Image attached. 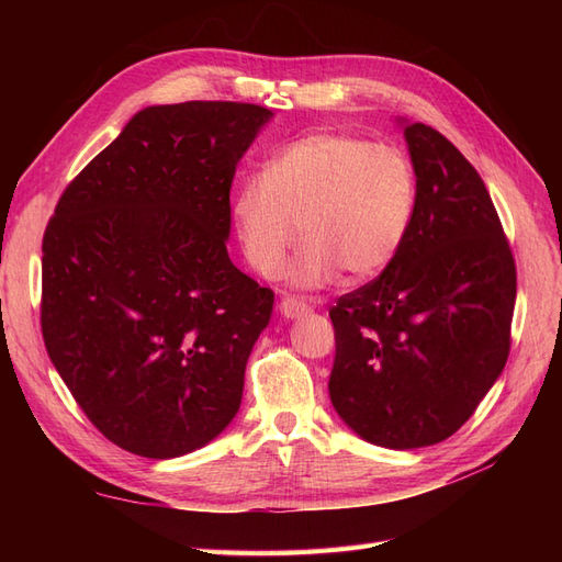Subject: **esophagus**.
<instances>
[{
    "label": "esophagus",
    "instance_id": "1",
    "mask_svg": "<svg viewBox=\"0 0 562 562\" xmlns=\"http://www.w3.org/2000/svg\"><path fill=\"white\" fill-rule=\"evenodd\" d=\"M279 310H281V314L285 318H300L302 314L312 312L310 304L304 302V300H300V297H283L281 304H279Z\"/></svg>",
    "mask_w": 562,
    "mask_h": 562
}]
</instances>
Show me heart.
I'll list each match as a JSON object with an SVG mask.
<instances>
[{"label": "heart", "mask_w": 562, "mask_h": 562, "mask_svg": "<svg viewBox=\"0 0 562 562\" xmlns=\"http://www.w3.org/2000/svg\"><path fill=\"white\" fill-rule=\"evenodd\" d=\"M417 203L419 180L405 151L323 131L285 143L265 171L246 176L232 211L260 274H277L300 232L307 241L288 267V281L321 288L337 271L349 283L382 274L413 232Z\"/></svg>", "instance_id": "obj_1"}]
</instances>
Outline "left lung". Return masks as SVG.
<instances>
[{
  "mask_svg": "<svg viewBox=\"0 0 562 562\" xmlns=\"http://www.w3.org/2000/svg\"><path fill=\"white\" fill-rule=\"evenodd\" d=\"M419 180L411 236L378 279L330 310V401L368 443L450 438L512 349L516 262L479 171L446 135L405 124Z\"/></svg>",
  "mask_w": 562,
  "mask_h": 562,
  "instance_id": "obj_1",
  "label": "left lung"
}]
</instances>
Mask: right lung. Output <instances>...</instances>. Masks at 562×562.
I'll return each mask as SVG.
<instances>
[{"label": "right lung", "mask_w": 562, "mask_h": 562, "mask_svg": "<svg viewBox=\"0 0 562 562\" xmlns=\"http://www.w3.org/2000/svg\"><path fill=\"white\" fill-rule=\"evenodd\" d=\"M269 119L229 100L145 108L48 220V359L93 427L126 452L187 454L239 413L274 293L229 260V190Z\"/></svg>", "instance_id": "obj_1"}]
</instances>
